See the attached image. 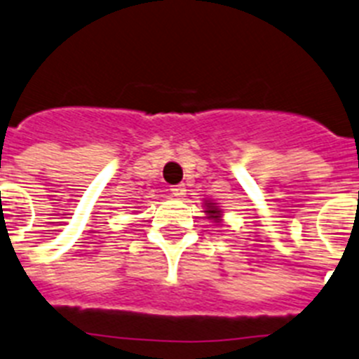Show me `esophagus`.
<instances>
[{"instance_id": "34e87169", "label": "esophagus", "mask_w": 359, "mask_h": 359, "mask_svg": "<svg viewBox=\"0 0 359 359\" xmlns=\"http://www.w3.org/2000/svg\"><path fill=\"white\" fill-rule=\"evenodd\" d=\"M170 191H171V195H173V197H182L184 193H186V188H184L182 184H179V186H171Z\"/></svg>"}]
</instances>
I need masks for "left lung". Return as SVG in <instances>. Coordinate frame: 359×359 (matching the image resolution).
Instances as JSON below:
<instances>
[{"mask_svg":"<svg viewBox=\"0 0 359 359\" xmlns=\"http://www.w3.org/2000/svg\"><path fill=\"white\" fill-rule=\"evenodd\" d=\"M208 215H210L211 218H215V220H218V211H217V208H211V205H210V210H208Z\"/></svg>","mask_w":359,"mask_h":359,"instance_id":"1","label":"left lung"}]
</instances>
